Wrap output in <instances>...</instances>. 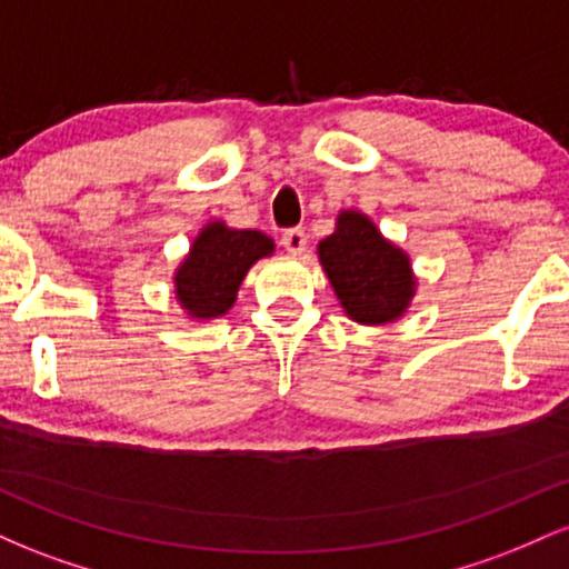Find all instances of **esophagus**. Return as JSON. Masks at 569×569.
<instances>
[{
  "instance_id": "34e87169",
  "label": "esophagus",
  "mask_w": 569,
  "mask_h": 569,
  "mask_svg": "<svg viewBox=\"0 0 569 569\" xmlns=\"http://www.w3.org/2000/svg\"><path fill=\"white\" fill-rule=\"evenodd\" d=\"M280 246H283L289 253H302L305 246H307L305 230H299V227H291V230H286L283 234H280Z\"/></svg>"
}]
</instances>
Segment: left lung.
Segmentation results:
<instances>
[{"label": "left lung", "mask_w": 569, "mask_h": 569, "mask_svg": "<svg viewBox=\"0 0 569 569\" xmlns=\"http://www.w3.org/2000/svg\"><path fill=\"white\" fill-rule=\"evenodd\" d=\"M318 257L352 321L390 323L415 297L409 257L385 240L363 213H339L337 230L318 243Z\"/></svg>", "instance_id": "left-lung-1"}]
</instances>
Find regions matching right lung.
<instances>
[{
  "instance_id": "add662e5",
  "label": "right lung",
  "mask_w": 569,
  "mask_h": 569,
  "mask_svg": "<svg viewBox=\"0 0 569 569\" xmlns=\"http://www.w3.org/2000/svg\"><path fill=\"white\" fill-rule=\"evenodd\" d=\"M272 251L276 243L264 232L230 230L224 221H211L176 270V299L192 318L224 316L251 264Z\"/></svg>"
}]
</instances>
